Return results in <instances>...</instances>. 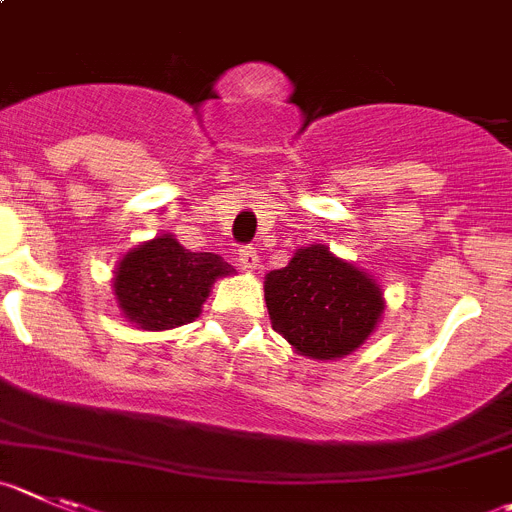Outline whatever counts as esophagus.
Instances as JSON below:
<instances>
[{
	"mask_svg": "<svg viewBox=\"0 0 512 512\" xmlns=\"http://www.w3.org/2000/svg\"><path fill=\"white\" fill-rule=\"evenodd\" d=\"M239 265H242L244 270H257L260 255H257L255 247H242V250H239Z\"/></svg>",
	"mask_w": 512,
	"mask_h": 512,
	"instance_id": "esophagus-1",
	"label": "esophagus"
}]
</instances>
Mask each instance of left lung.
<instances>
[{
	"label": "left lung",
	"instance_id": "1",
	"mask_svg": "<svg viewBox=\"0 0 512 512\" xmlns=\"http://www.w3.org/2000/svg\"><path fill=\"white\" fill-rule=\"evenodd\" d=\"M265 304L273 330L301 355L335 361L368 340L381 314L384 293L371 275L311 244L291 262L265 275Z\"/></svg>",
	"mask_w": 512,
	"mask_h": 512
}]
</instances>
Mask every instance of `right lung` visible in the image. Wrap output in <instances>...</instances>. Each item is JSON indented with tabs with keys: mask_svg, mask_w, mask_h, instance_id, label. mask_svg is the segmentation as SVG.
Segmentation results:
<instances>
[{
	"mask_svg": "<svg viewBox=\"0 0 512 512\" xmlns=\"http://www.w3.org/2000/svg\"><path fill=\"white\" fill-rule=\"evenodd\" d=\"M231 273L224 257L190 252L172 234H162L123 255L113 291L128 322L159 332L193 322L213 283Z\"/></svg>",
	"mask_w": 512,
	"mask_h": 512,
	"instance_id": "1",
	"label": "right lung"
}]
</instances>
